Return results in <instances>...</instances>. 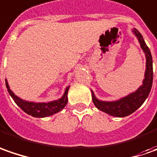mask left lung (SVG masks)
Wrapping results in <instances>:
<instances>
[{
    "mask_svg": "<svg viewBox=\"0 0 157 157\" xmlns=\"http://www.w3.org/2000/svg\"><path fill=\"white\" fill-rule=\"evenodd\" d=\"M132 33L137 38L146 58V68L143 84L136 91L116 101L99 100L91 89L92 100L95 107L99 110L116 117H125L138 109L149 96L153 82V61L150 50L146 45L143 35L136 29H133Z\"/></svg>",
    "mask_w": 157,
    "mask_h": 157,
    "instance_id": "obj_1",
    "label": "left lung"
}]
</instances>
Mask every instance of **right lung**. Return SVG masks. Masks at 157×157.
Wrapping results in <instances>:
<instances>
[{
  "instance_id": "obj_1",
  "label": "right lung",
  "mask_w": 157,
  "mask_h": 157,
  "mask_svg": "<svg viewBox=\"0 0 157 157\" xmlns=\"http://www.w3.org/2000/svg\"><path fill=\"white\" fill-rule=\"evenodd\" d=\"M5 82H6V87L8 89V92L9 93L10 96L13 98L14 102L24 111L25 113L34 117L42 118V117H47V116H52L54 114H56L62 110L68 103V92L69 86L66 87L62 97L57 100L48 101V102H35V101H26L20 98L19 96H17L10 89L7 79H5Z\"/></svg>"
}]
</instances>
